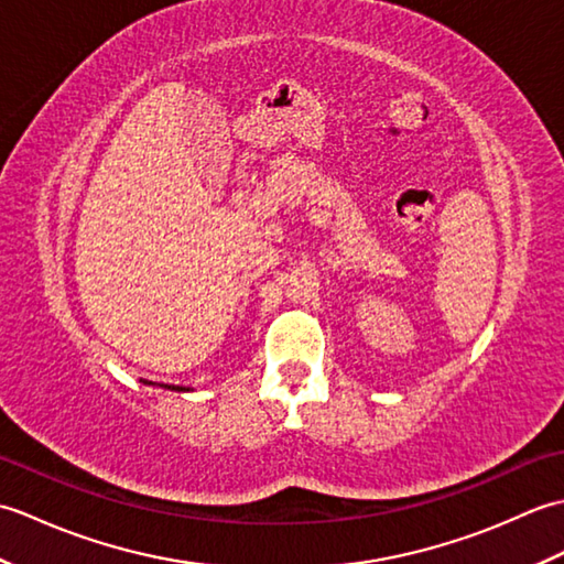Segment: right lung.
<instances>
[{
    "mask_svg": "<svg viewBox=\"0 0 564 564\" xmlns=\"http://www.w3.org/2000/svg\"><path fill=\"white\" fill-rule=\"evenodd\" d=\"M176 390H178V388H176ZM184 390H188V388H184Z\"/></svg>",
    "mask_w": 564,
    "mask_h": 564,
    "instance_id": "add662e5",
    "label": "right lung"
}]
</instances>
